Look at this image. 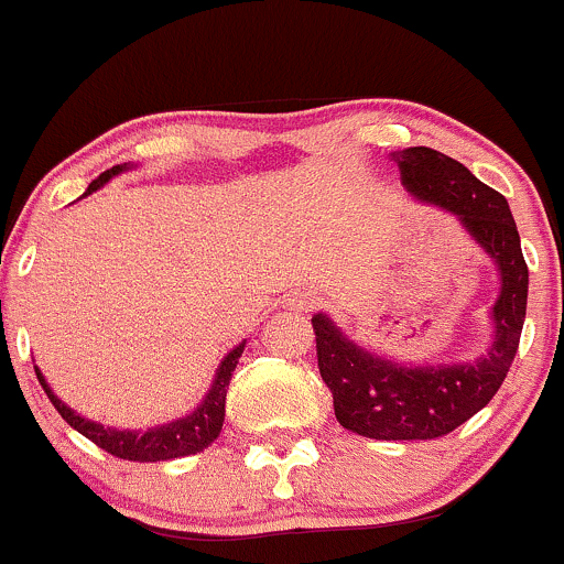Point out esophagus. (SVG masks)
Instances as JSON below:
<instances>
[{"label":"esophagus","instance_id":"obj_1","mask_svg":"<svg viewBox=\"0 0 564 564\" xmlns=\"http://www.w3.org/2000/svg\"><path fill=\"white\" fill-rule=\"evenodd\" d=\"M292 305H294V311L311 313V311H315V307H318V296L311 294V292H300V294H294Z\"/></svg>","mask_w":564,"mask_h":564}]
</instances>
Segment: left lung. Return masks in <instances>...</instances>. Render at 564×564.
Segmentation results:
<instances>
[{
    "instance_id": "left-lung-1",
    "label": "left lung",
    "mask_w": 564,
    "mask_h": 564,
    "mask_svg": "<svg viewBox=\"0 0 564 564\" xmlns=\"http://www.w3.org/2000/svg\"><path fill=\"white\" fill-rule=\"evenodd\" d=\"M399 169L414 197L460 216L466 230L498 262L503 283L492 307L495 343L474 364L395 367L356 348L326 315H313L318 372L332 391L339 425L380 442L447 436L485 410L509 375L528 311V262L506 197L431 147L401 152Z\"/></svg>"
}]
</instances>
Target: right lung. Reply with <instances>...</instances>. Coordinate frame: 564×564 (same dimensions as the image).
I'll return each mask as SVG.
<instances>
[{
  "mask_svg": "<svg viewBox=\"0 0 564 564\" xmlns=\"http://www.w3.org/2000/svg\"><path fill=\"white\" fill-rule=\"evenodd\" d=\"M122 165H115V169L104 171L101 176L93 178L90 187L85 195H90L93 189H98L101 184H107L115 173H120ZM246 343H240L230 356L221 361L219 372H216V380L208 391L206 401L197 406L189 417L176 420V423L160 425V429L144 431V433H133V431H111L104 429V425L90 423V420L79 417L77 412H72L64 401H58V395H53L51 388H47L45 377L40 375L36 369V380L40 386L45 388L47 399L53 401V406L58 410L61 417L72 425L74 431L83 433L85 438H90L96 447L107 449L109 455L120 457V460H133V463H158V460H173V457H184V455H197L219 436L221 423H225V399H227V386H230L235 367H238V358L243 352Z\"/></svg>",
  "mask_w": 564,
  "mask_h": 564,
  "instance_id": "1",
  "label": "right lung"
}]
</instances>
